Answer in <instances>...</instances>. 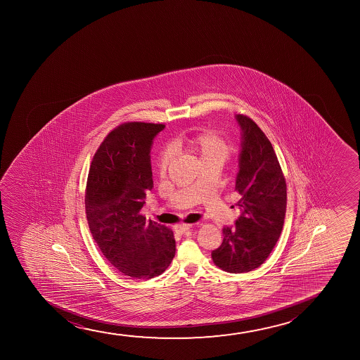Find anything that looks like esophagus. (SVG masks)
Listing matches in <instances>:
<instances>
[{"instance_id": "obj_1", "label": "esophagus", "mask_w": 360, "mask_h": 360, "mask_svg": "<svg viewBox=\"0 0 360 360\" xmlns=\"http://www.w3.org/2000/svg\"><path fill=\"white\" fill-rule=\"evenodd\" d=\"M191 229H192V225H189V224H182V225H177V226L174 227V230L178 233H184V232H187Z\"/></svg>"}]
</instances>
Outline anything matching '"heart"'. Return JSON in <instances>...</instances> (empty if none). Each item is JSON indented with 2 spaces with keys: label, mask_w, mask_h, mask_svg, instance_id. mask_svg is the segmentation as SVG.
I'll return each instance as SVG.
<instances>
[{
  "label": "heart",
  "mask_w": 360,
  "mask_h": 360,
  "mask_svg": "<svg viewBox=\"0 0 360 360\" xmlns=\"http://www.w3.org/2000/svg\"><path fill=\"white\" fill-rule=\"evenodd\" d=\"M184 145L191 153L197 156L199 165L217 163L219 166H221L231 153L230 143L214 131H202V133L194 134L192 136H188L184 140ZM172 158L173 151L171 148L163 150L158 158V172L161 174L166 172L168 165L172 161Z\"/></svg>",
  "instance_id": "obj_1"
}]
</instances>
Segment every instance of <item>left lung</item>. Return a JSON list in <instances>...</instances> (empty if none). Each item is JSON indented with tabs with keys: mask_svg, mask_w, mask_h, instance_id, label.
Wrapping results in <instances>:
<instances>
[{
	"mask_svg": "<svg viewBox=\"0 0 360 360\" xmlns=\"http://www.w3.org/2000/svg\"><path fill=\"white\" fill-rule=\"evenodd\" d=\"M241 129L236 191L241 215L222 229L214 263L229 273H246L264 263L279 240L286 212V183L274 148L252 119L237 114Z\"/></svg>",
	"mask_w": 360,
	"mask_h": 360,
	"instance_id": "8db88e82",
	"label": "left lung"
}]
</instances>
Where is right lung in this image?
<instances>
[{
  "label": "right lung",
  "mask_w": 360,
  "mask_h": 360,
  "mask_svg": "<svg viewBox=\"0 0 360 360\" xmlns=\"http://www.w3.org/2000/svg\"><path fill=\"white\" fill-rule=\"evenodd\" d=\"M163 124L124 123L101 143L89 168L86 215L103 256L124 276L151 279L176 253L173 232L140 214L153 187L150 151Z\"/></svg>",
  "instance_id": "1"
}]
</instances>
